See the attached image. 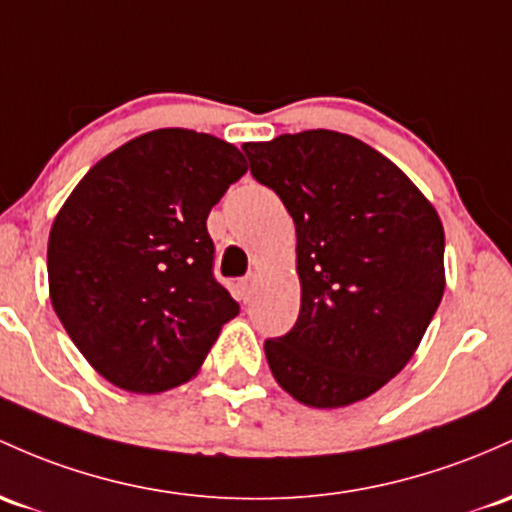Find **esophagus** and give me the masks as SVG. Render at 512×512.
Segmentation results:
<instances>
[{
    "instance_id": "esophagus-1",
    "label": "esophagus",
    "mask_w": 512,
    "mask_h": 512,
    "mask_svg": "<svg viewBox=\"0 0 512 512\" xmlns=\"http://www.w3.org/2000/svg\"><path fill=\"white\" fill-rule=\"evenodd\" d=\"M238 289H240V299H243V301H250L252 289H255V277H245V279H240Z\"/></svg>"
}]
</instances>
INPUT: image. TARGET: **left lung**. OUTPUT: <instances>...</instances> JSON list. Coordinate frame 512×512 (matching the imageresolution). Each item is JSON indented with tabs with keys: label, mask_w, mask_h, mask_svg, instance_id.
Masks as SVG:
<instances>
[{
	"label": "left lung",
	"mask_w": 512,
	"mask_h": 512,
	"mask_svg": "<svg viewBox=\"0 0 512 512\" xmlns=\"http://www.w3.org/2000/svg\"><path fill=\"white\" fill-rule=\"evenodd\" d=\"M243 150L299 240L301 311L265 340L269 369L306 406L362 401L406 367L440 306V216L391 160L345 133H286Z\"/></svg>",
	"instance_id": "1"
}]
</instances>
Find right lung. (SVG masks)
I'll use <instances>...</instances> for the list:
<instances>
[{
	"mask_svg": "<svg viewBox=\"0 0 512 512\" xmlns=\"http://www.w3.org/2000/svg\"><path fill=\"white\" fill-rule=\"evenodd\" d=\"M247 172L235 145L162 128L97 162L50 228V301L106 381L160 393L199 372L240 306L213 277L206 218Z\"/></svg>",
	"mask_w": 512,
	"mask_h": 512,
	"instance_id": "add662e5",
	"label": "right lung"
}]
</instances>
